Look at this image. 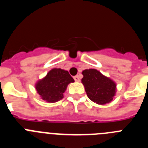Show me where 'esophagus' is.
Returning a JSON list of instances; mask_svg holds the SVG:
<instances>
[{"label":"esophagus","instance_id":"1","mask_svg":"<svg viewBox=\"0 0 148 148\" xmlns=\"http://www.w3.org/2000/svg\"><path fill=\"white\" fill-rule=\"evenodd\" d=\"M74 80L77 82H80V78H79V76H78V75H75V76H74Z\"/></svg>","mask_w":148,"mask_h":148}]
</instances>
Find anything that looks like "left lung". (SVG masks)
I'll list each match as a JSON object with an SVG mask.
<instances>
[{"mask_svg": "<svg viewBox=\"0 0 148 148\" xmlns=\"http://www.w3.org/2000/svg\"><path fill=\"white\" fill-rule=\"evenodd\" d=\"M82 79L87 96L93 102L105 104L113 100L116 91V83L95 69L82 72Z\"/></svg>", "mask_w": 148, "mask_h": 148, "instance_id": "left-lung-1", "label": "left lung"}]
</instances>
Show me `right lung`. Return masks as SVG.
Wrapping results in <instances>:
<instances>
[{
	"label": "right lung",
	"mask_w": 148,
	"mask_h": 148,
	"mask_svg": "<svg viewBox=\"0 0 148 148\" xmlns=\"http://www.w3.org/2000/svg\"><path fill=\"white\" fill-rule=\"evenodd\" d=\"M71 82H74V79L68 71L54 68L37 82L35 88L43 100L53 103L63 99L66 87Z\"/></svg>",
	"instance_id": "1"
}]
</instances>
